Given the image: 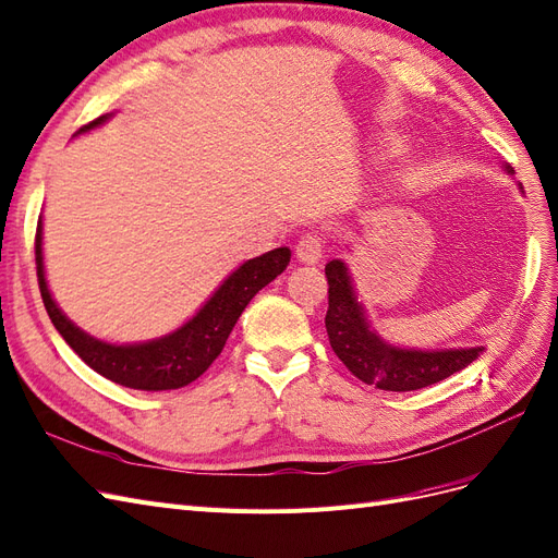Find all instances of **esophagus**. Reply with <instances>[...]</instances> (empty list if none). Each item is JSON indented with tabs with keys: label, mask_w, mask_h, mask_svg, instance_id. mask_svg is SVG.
<instances>
[{
	"label": "esophagus",
	"mask_w": 558,
	"mask_h": 558,
	"mask_svg": "<svg viewBox=\"0 0 558 558\" xmlns=\"http://www.w3.org/2000/svg\"><path fill=\"white\" fill-rule=\"evenodd\" d=\"M323 248H325L323 235L306 233L300 238V242L295 246V254H298V260H302V263H318L323 258Z\"/></svg>",
	"instance_id": "34e87169"
}]
</instances>
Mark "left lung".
Returning a JSON list of instances; mask_svg holds the SVG:
<instances>
[{"label": "left lung", "mask_w": 558, "mask_h": 558, "mask_svg": "<svg viewBox=\"0 0 558 558\" xmlns=\"http://www.w3.org/2000/svg\"><path fill=\"white\" fill-rule=\"evenodd\" d=\"M504 168L508 175H514L510 166ZM325 277L330 283V306L325 314V330H328L330 345L349 372L367 386L388 392L429 388L434 383L466 369L485 351V345L436 351L395 345L372 328L364 304L357 302L349 265L341 258H332L325 265Z\"/></svg>", "instance_id": "1"}]
</instances>
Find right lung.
<instances>
[{
	"mask_svg": "<svg viewBox=\"0 0 558 558\" xmlns=\"http://www.w3.org/2000/svg\"><path fill=\"white\" fill-rule=\"evenodd\" d=\"M110 118L112 112L101 114V118H96L87 126L75 131L73 138L101 126ZM34 252L38 288H41L46 312L57 332L64 337V341L96 374L106 376L112 383H120L124 388L147 392L178 390L203 376L209 364L223 351L226 339L233 332L246 304L252 302L260 288L275 281L286 270V265L291 263V248L288 246H279L263 256L248 258L221 281V286L205 300L201 310L186 323H182L178 330L136 343H110L81 330L57 306L46 281L44 217L38 219L36 226Z\"/></svg>",
	"mask_w": 558,
	"mask_h": 558,
	"instance_id": "right-lung-1",
	"label": "right lung"
}]
</instances>
